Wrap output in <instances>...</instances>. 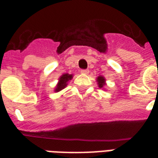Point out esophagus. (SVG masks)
I'll list each match as a JSON object with an SVG mask.
<instances>
[{
  "label": "esophagus",
  "mask_w": 158,
  "mask_h": 158,
  "mask_svg": "<svg viewBox=\"0 0 158 158\" xmlns=\"http://www.w3.org/2000/svg\"><path fill=\"white\" fill-rule=\"evenodd\" d=\"M81 73L83 74H88L89 73V69H82Z\"/></svg>",
  "instance_id": "esophagus-1"
}]
</instances>
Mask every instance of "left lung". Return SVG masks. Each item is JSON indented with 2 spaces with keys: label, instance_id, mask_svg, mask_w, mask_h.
<instances>
[{
  "label": "left lung",
  "instance_id": "1",
  "mask_svg": "<svg viewBox=\"0 0 158 158\" xmlns=\"http://www.w3.org/2000/svg\"><path fill=\"white\" fill-rule=\"evenodd\" d=\"M97 81H98V87L100 89H102L104 86L106 85V79L103 76H98L97 78Z\"/></svg>",
  "mask_w": 158,
  "mask_h": 158
}]
</instances>
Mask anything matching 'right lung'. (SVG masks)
Segmentation results:
<instances>
[{
    "label": "right lung",
    "mask_w": 158,
    "mask_h": 158,
    "mask_svg": "<svg viewBox=\"0 0 158 158\" xmlns=\"http://www.w3.org/2000/svg\"><path fill=\"white\" fill-rule=\"evenodd\" d=\"M72 78H73V75H72V74H62L61 76L60 77L58 84H57L56 87V89H55V92H60V90L64 89V88L66 87L68 81H69V80H71Z\"/></svg>",
    "instance_id": "add662e5"
}]
</instances>
